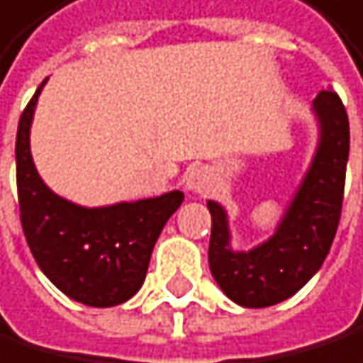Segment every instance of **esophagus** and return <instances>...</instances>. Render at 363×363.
<instances>
[{"mask_svg": "<svg viewBox=\"0 0 363 363\" xmlns=\"http://www.w3.org/2000/svg\"><path fill=\"white\" fill-rule=\"evenodd\" d=\"M184 184L191 193H206V191H211V186L215 184V177L208 168L197 166V168H191L186 172Z\"/></svg>", "mask_w": 363, "mask_h": 363, "instance_id": "esophagus-1", "label": "esophagus"}]
</instances>
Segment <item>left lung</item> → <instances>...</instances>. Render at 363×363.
<instances>
[{
	"mask_svg": "<svg viewBox=\"0 0 363 363\" xmlns=\"http://www.w3.org/2000/svg\"><path fill=\"white\" fill-rule=\"evenodd\" d=\"M319 144L275 235L250 250H233L228 215L208 201L213 217L208 264L228 299L244 308H266L293 297L322 268L340 226L350 148L348 115L333 90L313 99Z\"/></svg>",
	"mask_w": 363,
	"mask_h": 363,
	"instance_id": "left-lung-1",
	"label": "left lung"
}]
</instances>
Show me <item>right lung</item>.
Returning a JSON list of instances; mask_svg holds the SVG:
<instances>
[{
  "label": "right lung",
  "mask_w": 363,
  "mask_h": 363,
  "mask_svg": "<svg viewBox=\"0 0 363 363\" xmlns=\"http://www.w3.org/2000/svg\"><path fill=\"white\" fill-rule=\"evenodd\" d=\"M46 79L28 101L17 126L19 219L37 266L64 295L93 308L130 299L146 279L150 252L182 191L160 197L86 208L41 182L30 155V123Z\"/></svg>",
  "instance_id": "1"
}]
</instances>
